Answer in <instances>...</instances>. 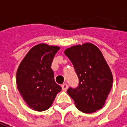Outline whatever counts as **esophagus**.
Segmentation results:
<instances>
[{
    "instance_id": "34e87169",
    "label": "esophagus",
    "mask_w": 127,
    "mask_h": 127,
    "mask_svg": "<svg viewBox=\"0 0 127 127\" xmlns=\"http://www.w3.org/2000/svg\"><path fill=\"white\" fill-rule=\"evenodd\" d=\"M62 91H65L68 89V84L67 83H63V84L62 85Z\"/></svg>"
}]
</instances>
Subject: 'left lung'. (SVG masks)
Instances as JSON below:
<instances>
[{"label":"left lung","mask_w":127,"mask_h":127,"mask_svg":"<svg viewBox=\"0 0 127 127\" xmlns=\"http://www.w3.org/2000/svg\"><path fill=\"white\" fill-rule=\"evenodd\" d=\"M65 55L72 63L79 85L67 91L76 108L85 113L99 110L105 105L113 79L102 53L91 43L67 48Z\"/></svg>","instance_id":"1"}]
</instances>
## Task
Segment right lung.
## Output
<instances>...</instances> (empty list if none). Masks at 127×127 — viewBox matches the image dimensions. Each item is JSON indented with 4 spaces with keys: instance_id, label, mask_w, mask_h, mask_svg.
Returning <instances> with one entry per match:
<instances>
[{
    "instance_id": "right-lung-1",
    "label": "right lung",
    "mask_w": 127,
    "mask_h": 127,
    "mask_svg": "<svg viewBox=\"0 0 127 127\" xmlns=\"http://www.w3.org/2000/svg\"><path fill=\"white\" fill-rule=\"evenodd\" d=\"M57 46L40 44L32 47L17 70L18 90L30 108L35 111L47 110L52 105L62 87L54 79L51 63Z\"/></svg>"
}]
</instances>
